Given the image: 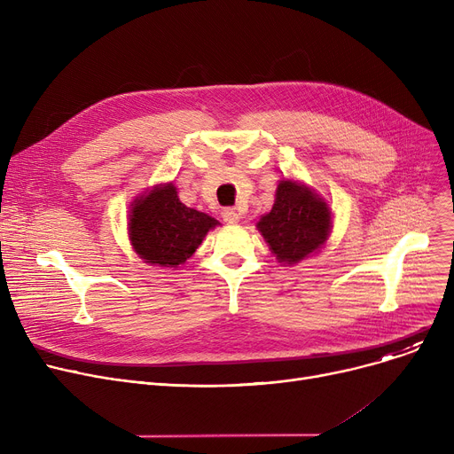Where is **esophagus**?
Returning a JSON list of instances; mask_svg holds the SVG:
<instances>
[{"instance_id":"obj_1","label":"esophagus","mask_w":454,"mask_h":454,"mask_svg":"<svg viewBox=\"0 0 454 454\" xmlns=\"http://www.w3.org/2000/svg\"><path fill=\"white\" fill-rule=\"evenodd\" d=\"M223 219L228 224H235V223H239V213H237L233 207H224L223 209Z\"/></svg>"}]
</instances>
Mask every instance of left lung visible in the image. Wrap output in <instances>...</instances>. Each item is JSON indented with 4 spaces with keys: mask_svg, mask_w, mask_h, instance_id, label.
Here are the masks:
<instances>
[{
    "mask_svg": "<svg viewBox=\"0 0 454 454\" xmlns=\"http://www.w3.org/2000/svg\"><path fill=\"white\" fill-rule=\"evenodd\" d=\"M329 221L331 211L318 195L296 182L281 180L276 202L257 228L272 254L283 263L294 265L325 243Z\"/></svg>",
    "mask_w": 454,
    "mask_h": 454,
    "instance_id": "8db88e82",
    "label": "left lung"
}]
</instances>
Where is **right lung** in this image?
Segmentation results:
<instances>
[{
    "label": "right lung",
    "instance_id": "right-lung-1",
    "mask_svg": "<svg viewBox=\"0 0 454 454\" xmlns=\"http://www.w3.org/2000/svg\"><path fill=\"white\" fill-rule=\"evenodd\" d=\"M130 213L129 230L134 250L147 263L160 267L185 263L204 235L219 224L209 215L182 204L173 184L139 197Z\"/></svg>",
    "mask_w": 454,
    "mask_h": 454
}]
</instances>
